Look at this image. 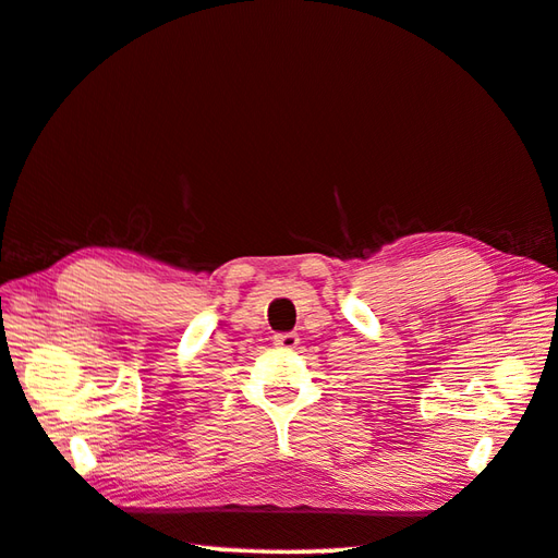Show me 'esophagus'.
<instances>
[{"label":"esophagus","instance_id":"1","mask_svg":"<svg viewBox=\"0 0 558 558\" xmlns=\"http://www.w3.org/2000/svg\"><path fill=\"white\" fill-rule=\"evenodd\" d=\"M299 335H293V332H281V335H275V347H279V349H295L299 347Z\"/></svg>","mask_w":558,"mask_h":558}]
</instances>
